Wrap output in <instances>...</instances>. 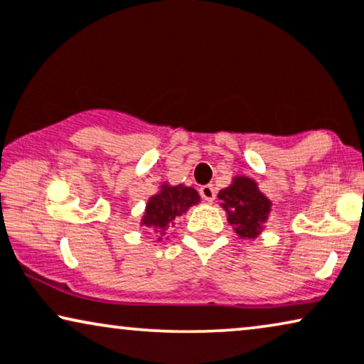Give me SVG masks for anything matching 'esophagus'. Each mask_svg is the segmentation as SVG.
Returning <instances> with one entry per match:
<instances>
[{"label":"esophagus","mask_w":364,"mask_h":364,"mask_svg":"<svg viewBox=\"0 0 364 364\" xmlns=\"http://www.w3.org/2000/svg\"><path fill=\"white\" fill-rule=\"evenodd\" d=\"M200 195H201V198L205 201H208V203H211L213 200H215V196H216V191H215V186L213 185H206V186H201L200 188Z\"/></svg>","instance_id":"1"}]
</instances>
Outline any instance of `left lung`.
<instances>
[{"instance_id":"left-lung-1","label":"left lung","mask_w":364,"mask_h":364,"mask_svg":"<svg viewBox=\"0 0 364 364\" xmlns=\"http://www.w3.org/2000/svg\"><path fill=\"white\" fill-rule=\"evenodd\" d=\"M220 206L226 211V220L241 240L258 238L268 223L273 203L253 178L236 174L231 183L218 193Z\"/></svg>"}]
</instances>
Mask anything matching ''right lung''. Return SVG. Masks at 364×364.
Masks as SVG:
<instances>
[{
  "label": "right lung",
  "mask_w": 364,
  "mask_h": 364,
  "mask_svg": "<svg viewBox=\"0 0 364 364\" xmlns=\"http://www.w3.org/2000/svg\"><path fill=\"white\" fill-rule=\"evenodd\" d=\"M201 198L195 188L186 185H169L163 181L158 191L149 196L144 208L139 226H146L156 232L158 241L166 236L168 228L174 225V220L186 215L191 206L200 205Z\"/></svg>",
  "instance_id": "obj_1"
}]
</instances>
